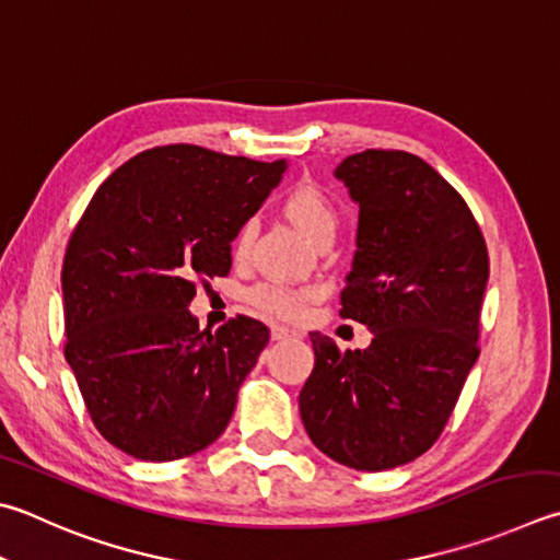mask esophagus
Segmentation results:
<instances>
[{"label":"esophagus","mask_w":560,"mask_h":560,"mask_svg":"<svg viewBox=\"0 0 560 560\" xmlns=\"http://www.w3.org/2000/svg\"><path fill=\"white\" fill-rule=\"evenodd\" d=\"M272 341H288V339H300V331L290 329V326H282V324H272Z\"/></svg>","instance_id":"34e87169"}]
</instances>
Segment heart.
Wrapping results in <instances>:
<instances>
[{
	"mask_svg": "<svg viewBox=\"0 0 560 560\" xmlns=\"http://www.w3.org/2000/svg\"><path fill=\"white\" fill-rule=\"evenodd\" d=\"M280 212L304 238L312 241L314 246L334 241L336 229H339V209H336L334 199L326 195L319 185H314L310 180L298 183L288 189V195L282 197ZM253 234H256L253 221H246V224H241V229L236 231L234 253L238 258H244L248 253L253 244ZM307 298L310 292L284 288V284H260V288L250 292V300L256 307L276 316H288V319L302 312V304Z\"/></svg>",
	"mask_w": 560,
	"mask_h": 560,
	"instance_id": "b5f03b06",
	"label": "heart"
}]
</instances>
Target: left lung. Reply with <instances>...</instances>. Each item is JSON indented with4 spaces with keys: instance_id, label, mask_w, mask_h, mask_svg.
<instances>
[{
    "instance_id": "left-lung-1",
    "label": "left lung",
    "mask_w": 560,
    "mask_h": 560,
    "mask_svg": "<svg viewBox=\"0 0 560 560\" xmlns=\"http://www.w3.org/2000/svg\"><path fill=\"white\" fill-rule=\"evenodd\" d=\"M334 177L358 205L339 314L373 341L341 353L312 331L300 415L322 453L375 472L415 460L444 431L480 353L490 260L468 205L421 158L371 149Z\"/></svg>"
}]
</instances>
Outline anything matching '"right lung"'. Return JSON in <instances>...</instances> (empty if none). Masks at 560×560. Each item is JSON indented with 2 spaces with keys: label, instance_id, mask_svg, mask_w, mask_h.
I'll return each mask as SVG.
<instances>
[{
  "label": "right lung",
  "instance_id": "add662e5",
  "mask_svg": "<svg viewBox=\"0 0 560 560\" xmlns=\"http://www.w3.org/2000/svg\"><path fill=\"white\" fill-rule=\"evenodd\" d=\"M288 161L199 145L151 149L94 192L62 260L66 361L100 434L139 460L192 456L224 434L270 329L236 316L212 334L189 302L224 278L241 224Z\"/></svg>",
  "mask_w": 560,
  "mask_h": 560
}]
</instances>
